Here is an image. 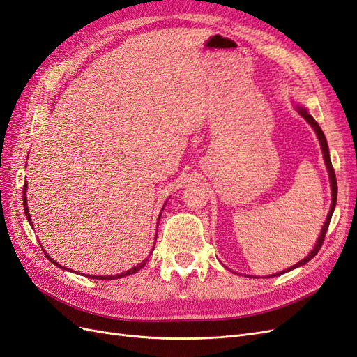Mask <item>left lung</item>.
Masks as SVG:
<instances>
[{
    "instance_id": "1",
    "label": "left lung",
    "mask_w": 357,
    "mask_h": 357,
    "mask_svg": "<svg viewBox=\"0 0 357 357\" xmlns=\"http://www.w3.org/2000/svg\"><path fill=\"white\" fill-rule=\"evenodd\" d=\"M297 110H298V114L309 122V124L312 126V128L314 130V132H316V136H317V139H319V143H321V147H322V153H324V159H325V165H326V169H328V174H329V180H331V192H333V204H331V210H329V214H328V217H326V221H325V225H324V227H322V231H321V236H319V239H317V242H316V245H314V248H313V251L307 255L304 260H301L300 263H297V264H294L292 267H289V268H287V270H284V272H280V273H276V275H272V276H279V275H282V273H285V272H289V270H292V268H297V267H300V266H303V264H305V263H309L312 258L317 254V251L321 250V247H322V243H324V239H325V235H326V230H328V226H329V221H331V217H333V213H334V210H335V204H337V177H335V173H334V167H333V164H331V158H329V149H328V143H326V139H325V134H324V131H322V128L319 127V124L317 122L314 121V118L307 112V109H304V107H301V106H297ZM272 276H268V278H272Z\"/></svg>"
}]
</instances>
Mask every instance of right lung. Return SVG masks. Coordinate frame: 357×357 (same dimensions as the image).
Masks as SVG:
<instances>
[{
	"label": "right lung",
	"mask_w": 357,
	"mask_h": 357,
	"mask_svg": "<svg viewBox=\"0 0 357 357\" xmlns=\"http://www.w3.org/2000/svg\"><path fill=\"white\" fill-rule=\"evenodd\" d=\"M26 190H28V184L24 183V186H23V208H24V214H26V218H28V221L29 223H32L31 221V214H29V210H28V204H26V201H28V198H26ZM165 206V205H164ZM159 218H161V215H159ZM159 221V220H158ZM44 255L48 258V260L50 261H53L50 257H48V254L47 252H44ZM146 261H147V258L146 260H143L140 264H137L136 267H132V268H130V270H127V272H124V273H121V275H115V276H91V275H87V278H93V279H100V280H110V279H118V278H124V276H128V275H132V273H137L139 270L146 264ZM56 266H59V267H61L60 264H57L56 261H53ZM61 268H65V270H70V268H66V267H61Z\"/></svg>",
	"instance_id": "obj_1"
}]
</instances>
